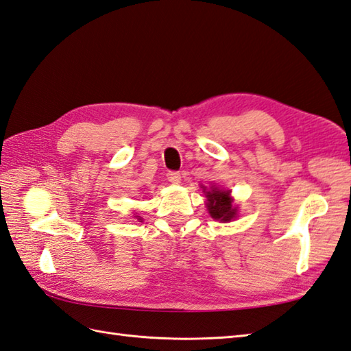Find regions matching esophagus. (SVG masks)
Returning a JSON list of instances; mask_svg holds the SVG:
<instances>
[{
    "label": "esophagus",
    "mask_w": 351,
    "mask_h": 351,
    "mask_svg": "<svg viewBox=\"0 0 351 351\" xmlns=\"http://www.w3.org/2000/svg\"><path fill=\"white\" fill-rule=\"evenodd\" d=\"M167 180L170 182H173V184H180L181 182V173H180V171H169Z\"/></svg>",
    "instance_id": "34e87169"
}]
</instances>
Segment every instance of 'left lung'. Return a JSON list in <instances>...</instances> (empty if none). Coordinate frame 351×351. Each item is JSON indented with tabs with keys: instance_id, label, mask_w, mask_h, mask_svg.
Returning <instances> with one entry per match:
<instances>
[{
	"instance_id": "left-lung-1",
	"label": "left lung",
	"mask_w": 351,
	"mask_h": 351,
	"mask_svg": "<svg viewBox=\"0 0 351 351\" xmlns=\"http://www.w3.org/2000/svg\"><path fill=\"white\" fill-rule=\"evenodd\" d=\"M204 193L206 197V208L214 220H220L223 223L230 221L237 217L238 208L234 205V199L230 197V190H220L213 185L211 190L208 191L204 187Z\"/></svg>"
}]
</instances>
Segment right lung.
<instances>
[{
	"instance_id": "1",
	"label": "right lung",
	"mask_w": 351,
	"mask_h": 351,
	"mask_svg": "<svg viewBox=\"0 0 351 351\" xmlns=\"http://www.w3.org/2000/svg\"><path fill=\"white\" fill-rule=\"evenodd\" d=\"M134 217H136L137 220H141V217H140V215H134Z\"/></svg>"
}]
</instances>
